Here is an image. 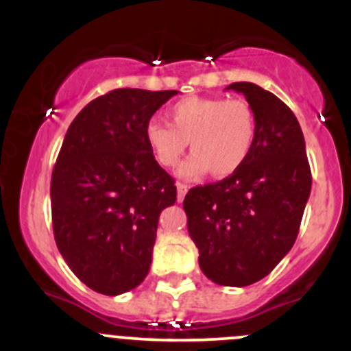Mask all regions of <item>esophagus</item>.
I'll list each match as a JSON object with an SVG mask.
<instances>
[{
	"label": "esophagus",
	"instance_id": "esophagus-1",
	"mask_svg": "<svg viewBox=\"0 0 351 351\" xmlns=\"http://www.w3.org/2000/svg\"><path fill=\"white\" fill-rule=\"evenodd\" d=\"M176 190H178V202H183L186 192H189V186H186L185 183H176Z\"/></svg>",
	"mask_w": 351,
	"mask_h": 351
}]
</instances>
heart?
<instances>
[{
  "mask_svg": "<svg viewBox=\"0 0 351 351\" xmlns=\"http://www.w3.org/2000/svg\"><path fill=\"white\" fill-rule=\"evenodd\" d=\"M168 122H147V146L159 166L173 168L190 143L193 153L178 169L186 180L208 171L219 178L232 175L250 158L256 141V117L244 100L183 98L168 108Z\"/></svg>",
  "mask_w": 351,
  "mask_h": 351,
  "instance_id": "1",
  "label": "heart"
}]
</instances>
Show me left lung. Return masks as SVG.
Here are the masks:
<instances>
[{
	"instance_id": "obj_1",
	"label": "left lung",
	"mask_w": 351,
	"mask_h": 351,
	"mask_svg": "<svg viewBox=\"0 0 351 351\" xmlns=\"http://www.w3.org/2000/svg\"><path fill=\"white\" fill-rule=\"evenodd\" d=\"M226 90L243 93L253 108V151L231 176L190 190L183 208L205 277L217 285L246 287L267 277L292 250L313 178L292 110L254 83Z\"/></svg>"
}]
</instances>
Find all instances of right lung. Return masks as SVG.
<instances>
[{"label":"right lung","mask_w":351,"mask_h":351,"mask_svg":"<svg viewBox=\"0 0 351 351\" xmlns=\"http://www.w3.org/2000/svg\"><path fill=\"white\" fill-rule=\"evenodd\" d=\"M176 93L113 90L67 129L51 180L54 238L95 292L120 295L149 274L159 214L176 202V186L147 146L146 125Z\"/></svg>","instance_id":"obj_1"}]
</instances>
